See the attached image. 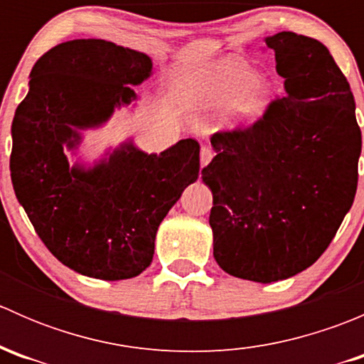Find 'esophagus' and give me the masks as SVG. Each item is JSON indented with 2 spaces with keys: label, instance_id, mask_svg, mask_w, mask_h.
<instances>
[{
  "label": "esophagus",
  "instance_id": "1",
  "mask_svg": "<svg viewBox=\"0 0 364 364\" xmlns=\"http://www.w3.org/2000/svg\"><path fill=\"white\" fill-rule=\"evenodd\" d=\"M213 159V149L208 148V146H203V149H200V167H205V165L209 164Z\"/></svg>",
  "mask_w": 364,
  "mask_h": 364
}]
</instances>
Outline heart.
Returning <instances> with one entry per match:
<instances>
[{
	"label": "heart",
	"mask_w": 364,
	"mask_h": 364,
	"mask_svg": "<svg viewBox=\"0 0 364 364\" xmlns=\"http://www.w3.org/2000/svg\"><path fill=\"white\" fill-rule=\"evenodd\" d=\"M259 73L236 60H222L205 73L200 98L208 107L225 109V121L234 127L250 124L266 112L269 87Z\"/></svg>",
	"instance_id": "heart-1"
}]
</instances>
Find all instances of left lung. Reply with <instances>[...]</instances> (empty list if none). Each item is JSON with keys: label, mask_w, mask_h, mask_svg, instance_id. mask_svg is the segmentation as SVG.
Returning a JSON list of instances; mask_svg holds the SVG:
<instances>
[{"label": "left lung", "mask_w": 364, "mask_h": 364, "mask_svg": "<svg viewBox=\"0 0 364 364\" xmlns=\"http://www.w3.org/2000/svg\"><path fill=\"white\" fill-rule=\"evenodd\" d=\"M285 97L248 128L211 137L203 168L213 193V255L257 284L310 267L335 237L358 188L361 130L350 86L328 47L282 31L266 36Z\"/></svg>", "instance_id": "8db88e82"}]
</instances>
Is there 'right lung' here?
Segmentation results:
<instances>
[{
	"instance_id": "add662e5",
	"label": "right lung",
	"mask_w": 364,
	"mask_h": 364,
	"mask_svg": "<svg viewBox=\"0 0 364 364\" xmlns=\"http://www.w3.org/2000/svg\"><path fill=\"white\" fill-rule=\"evenodd\" d=\"M148 54L100 38L47 50L29 73L12 121L10 176L16 197L49 252L98 280H127L151 264L161 220L199 178L200 146L183 139L144 153L132 139L93 165L70 164L82 130L100 128L137 100L149 79Z\"/></svg>"
}]
</instances>
